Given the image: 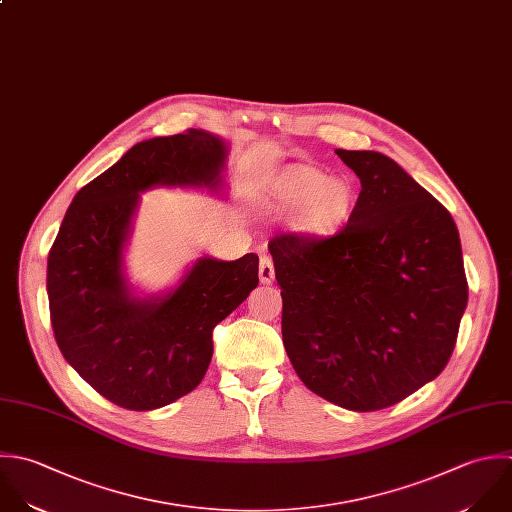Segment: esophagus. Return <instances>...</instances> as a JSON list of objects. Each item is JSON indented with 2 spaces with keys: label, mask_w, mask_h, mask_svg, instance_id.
<instances>
[{
  "label": "esophagus",
  "mask_w": 512,
  "mask_h": 512,
  "mask_svg": "<svg viewBox=\"0 0 512 512\" xmlns=\"http://www.w3.org/2000/svg\"><path fill=\"white\" fill-rule=\"evenodd\" d=\"M259 279H261V283H273V279H275L273 259L267 253H263L259 259Z\"/></svg>",
  "instance_id": "34e87169"
}]
</instances>
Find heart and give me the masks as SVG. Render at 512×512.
<instances>
[{"label":"heart","instance_id":"heart-1","mask_svg":"<svg viewBox=\"0 0 512 512\" xmlns=\"http://www.w3.org/2000/svg\"><path fill=\"white\" fill-rule=\"evenodd\" d=\"M353 205V187L345 179H329L313 167L285 173L273 187L269 207L275 211L301 209L309 227H329L345 219Z\"/></svg>","mask_w":512,"mask_h":512}]
</instances>
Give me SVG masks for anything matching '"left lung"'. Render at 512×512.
Wrapping results in <instances>:
<instances>
[{"mask_svg": "<svg viewBox=\"0 0 512 512\" xmlns=\"http://www.w3.org/2000/svg\"><path fill=\"white\" fill-rule=\"evenodd\" d=\"M361 193L343 229L269 241L283 345L315 395L349 411L407 399L447 367L467 309L451 213L391 157L335 151Z\"/></svg>", "mask_w": 512, "mask_h": 512, "instance_id": "1", "label": "left lung"}]
</instances>
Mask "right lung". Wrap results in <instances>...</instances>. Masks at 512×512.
I'll return each instance as SVG.
<instances>
[{"instance_id":"add662e5","label":"right lung","mask_w":512,"mask_h":512,"mask_svg":"<svg viewBox=\"0 0 512 512\" xmlns=\"http://www.w3.org/2000/svg\"><path fill=\"white\" fill-rule=\"evenodd\" d=\"M227 145L189 129L133 145L73 197L47 257L51 327L65 361L107 401L129 411L165 407L191 393L213 357V329L259 283V257H201L165 295L137 297L123 249L151 187L223 183Z\"/></svg>"}]
</instances>
